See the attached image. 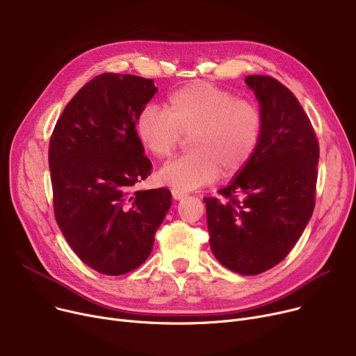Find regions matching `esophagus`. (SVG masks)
I'll use <instances>...</instances> for the list:
<instances>
[{
    "label": "esophagus",
    "mask_w": 356,
    "mask_h": 356,
    "mask_svg": "<svg viewBox=\"0 0 356 356\" xmlns=\"http://www.w3.org/2000/svg\"><path fill=\"white\" fill-rule=\"evenodd\" d=\"M172 196H173V199H176V200H180V199L186 197V196H188V195H186V193H184V192H181V191L173 189V191H172Z\"/></svg>",
    "instance_id": "obj_1"
}]
</instances>
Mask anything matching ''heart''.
<instances>
[{
	"mask_svg": "<svg viewBox=\"0 0 356 356\" xmlns=\"http://www.w3.org/2000/svg\"><path fill=\"white\" fill-rule=\"evenodd\" d=\"M264 133L259 106L211 82H192L165 98L164 108L147 104L136 120L141 145L156 159H168L191 134L192 152L167 163L161 183L193 191L220 173L232 177L254 157Z\"/></svg>",
	"mask_w": 356,
	"mask_h": 356,
	"instance_id": "heart-1",
	"label": "heart"
}]
</instances>
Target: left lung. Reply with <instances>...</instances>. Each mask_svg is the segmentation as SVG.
Masks as SVG:
<instances>
[{
  "instance_id": "left-lung-1",
  "label": "left lung",
  "mask_w": 356,
  "mask_h": 356,
  "mask_svg": "<svg viewBox=\"0 0 356 356\" xmlns=\"http://www.w3.org/2000/svg\"><path fill=\"white\" fill-rule=\"evenodd\" d=\"M264 117L254 157L207 203L209 244L219 263L242 275L283 261L302 236L316 202L319 143L294 93L282 82L251 74Z\"/></svg>"
}]
</instances>
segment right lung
<instances>
[{"mask_svg":"<svg viewBox=\"0 0 356 356\" xmlns=\"http://www.w3.org/2000/svg\"><path fill=\"white\" fill-rule=\"evenodd\" d=\"M156 92L153 79L98 74L69 101L50 137L56 222L81 261L105 275L144 263L172 204L165 188L133 191L152 175L136 120Z\"/></svg>","mask_w":356,"mask_h":356,"instance_id":"obj_1","label":"right lung"}]
</instances>
